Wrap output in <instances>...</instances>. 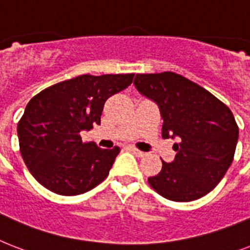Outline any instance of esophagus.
Masks as SVG:
<instances>
[{"mask_svg":"<svg viewBox=\"0 0 250 250\" xmlns=\"http://www.w3.org/2000/svg\"><path fill=\"white\" fill-rule=\"evenodd\" d=\"M129 150H131L132 153L135 154L136 157H139V158L145 157V153H144V151H141V150L137 149V147H135V146H131V147H129Z\"/></svg>","mask_w":250,"mask_h":250,"instance_id":"1","label":"esophagus"}]
</instances>
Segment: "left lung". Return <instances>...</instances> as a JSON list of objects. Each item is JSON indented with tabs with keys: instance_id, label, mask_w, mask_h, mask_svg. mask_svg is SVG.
<instances>
[{
	"instance_id": "left-lung-1",
	"label": "left lung",
	"mask_w": 250,
	"mask_h": 250,
	"mask_svg": "<svg viewBox=\"0 0 250 250\" xmlns=\"http://www.w3.org/2000/svg\"><path fill=\"white\" fill-rule=\"evenodd\" d=\"M135 86L159 106L163 139H177L173 162L147 178L150 186L173 202L207 195L234 160L239 127L226 105L190 79L173 72L137 74Z\"/></svg>"
}]
</instances>
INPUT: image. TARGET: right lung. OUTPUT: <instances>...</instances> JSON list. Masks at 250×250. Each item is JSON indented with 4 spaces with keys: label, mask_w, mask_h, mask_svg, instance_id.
<instances>
[{
    "label": "right lung",
    "mask_w": 250,
    "mask_h": 250,
    "mask_svg": "<svg viewBox=\"0 0 250 250\" xmlns=\"http://www.w3.org/2000/svg\"><path fill=\"white\" fill-rule=\"evenodd\" d=\"M135 74H83L37 93L18 123L20 154L36 180L59 195H79L107 177L121 149L83 143L81 132L100 125L105 101Z\"/></svg>",
    "instance_id": "add662e5"
}]
</instances>
